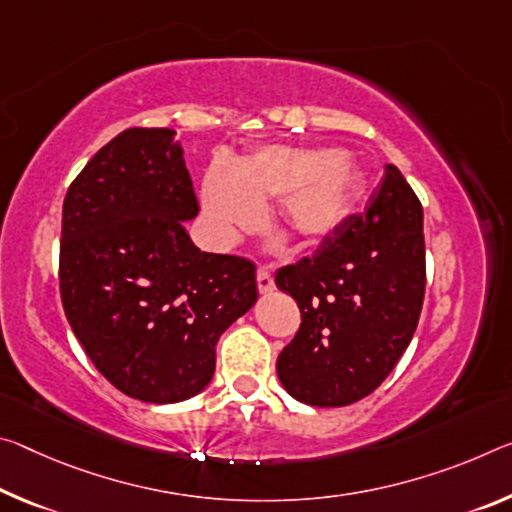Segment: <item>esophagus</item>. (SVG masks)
Masks as SVG:
<instances>
[{
    "label": "esophagus",
    "instance_id": "esophagus-1",
    "mask_svg": "<svg viewBox=\"0 0 512 512\" xmlns=\"http://www.w3.org/2000/svg\"><path fill=\"white\" fill-rule=\"evenodd\" d=\"M257 289H259V294H269V291L275 289V282H273L271 271L257 269Z\"/></svg>",
    "mask_w": 512,
    "mask_h": 512
}]
</instances>
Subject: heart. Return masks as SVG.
<instances>
[{"label": "heart", "mask_w": 512, "mask_h": 512, "mask_svg": "<svg viewBox=\"0 0 512 512\" xmlns=\"http://www.w3.org/2000/svg\"><path fill=\"white\" fill-rule=\"evenodd\" d=\"M362 184L351 154L332 148L269 145L237 170L209 168L202 182V212L214 239L232 243L255 230L266 200L278 202V223L300 248H316L342 230Z\"/></svg>", "instance_id": "obj_1"}]
</instances>
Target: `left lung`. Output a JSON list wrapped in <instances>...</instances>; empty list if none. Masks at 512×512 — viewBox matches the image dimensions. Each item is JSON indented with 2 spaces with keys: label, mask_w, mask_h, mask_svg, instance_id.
Here are the masks:
<instances>
[{
  "label": "left lung",
  "mask_w": 512,
  "mask_h": 512,
  "mask_svg": "<svg viewBox=\"0 0 512 512\" xmlns=\"http://www.w3.org/2000/svg\"><path fill=\"white\" fill-rule=\"evenodd\" d=\"M275 285L300 310L275 367L282 387L316 408L369 396L401 360L424 305V209L401 170L387 164L364 214L348 216L312 257L282 266Z\"/></svg>",
  "instance_id": "left-lung-1"
}]
</instances>
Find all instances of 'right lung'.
<instances>
[{"label":"right lung","instance_id":"right-lung-1","mask_svg":"<svg viewBox=\"0 0 512 512\" xmlns=\"http://www.w3.org/2000/svg\"><path fill=\"white\" fill-rule=\"evenodd\" d=\"M175 132L132 127L63 200L59 287L68 323L120 392L177 403L209 385L218 337L257 300L255 264L202 253L184 230L200 207Z\"/></svg>","mask_w":512,"mask_h":512}]
</instances>
